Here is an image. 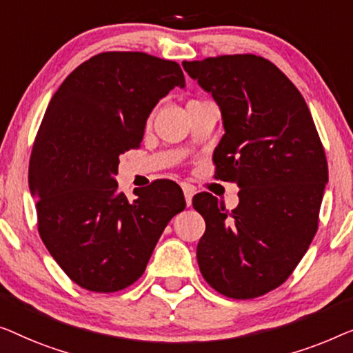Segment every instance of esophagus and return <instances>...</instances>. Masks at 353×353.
<instances>
[{"label":"esophagus","instance_id":"esophagus-1","mask_svg":"<svg viewBox=\"0 0 353 353\" xmlns=\"http://www.w3.org/2000/svg\"><path fill=\"white\" fill-rule=\"evenodd\" d=\"M195 195V190L190 185H183V196H185L187 206H192V198Z\"/></svg>","mask_w":353,"mask_h":353}]
</instances>
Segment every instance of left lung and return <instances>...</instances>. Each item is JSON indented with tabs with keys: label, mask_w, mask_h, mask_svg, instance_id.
I'll return each instance as SVG.
<instances>
[{
	"label": "left lung",
	"mask_w": 353,
	"mask_h": 353,
	"mask_svg": "<svg viewBox=\"0 0 353 353\" xmlns=\"http://www.w3.org/2000/svg\"><path fill=\"white\" fill-rule=\"evenodd\" d=\"M182 67L221 108L216 177L240 187L232 212L211 193L193 196L206 222L198 265L221 294L252 299L286 281L314 240L327 182L323 145L304 97L267 59L236 54Z\"/></svg>",
	"instance_id": "obj_1"
}]
</instances>
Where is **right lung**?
Masks as SVG:
<instances>
[{
  "label": "right lung",
  "mask_w": 353,
  "mask_h": 353,
  "mask_svg": "<svg viewBox=\"0 0 353 353\" xmlns=\"http://www.w3.org/2000/svg\"><path fill=\"white\" fill-rule=\"evenodd\" d=\"M185 86L177 62L145 52H102L54 94L30 157L38 232L49 254L84 290L113 292L139 280L163 230L185 200L157 181L128 201L118 192L120 155L139 148L147 118Z\"/></svg>",
  "instance_id": "add662e5"
}]
</instances>
